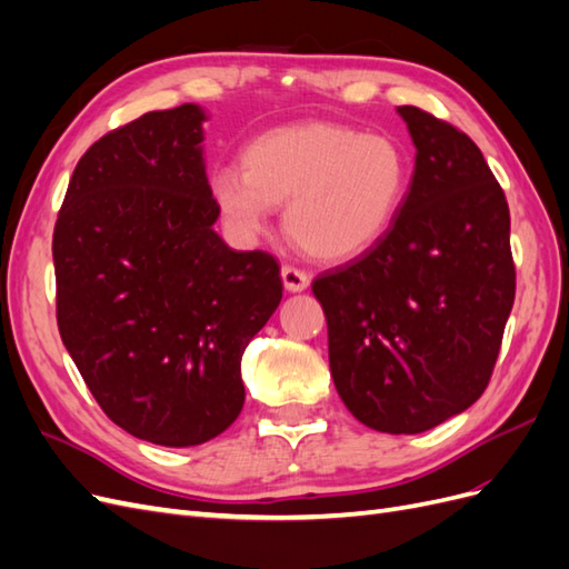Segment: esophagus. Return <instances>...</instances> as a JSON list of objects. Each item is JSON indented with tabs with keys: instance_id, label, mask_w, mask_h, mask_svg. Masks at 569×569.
I'll return each instance as SVG.
<instances>
[{
	"instance_id": "34e87169",
	"label": "esophagus",
	"mask_w": 569,
	"mask_h": 569,
	"mask_svg": "<svg viewBox=\"0 0 569 569\" xmlns=\"http://www.w3.org/2000/svg\"><path fill=\"white\" fill-rule=\"evenodd\" d=\"M282 284L287 291H303L311 284V274L295 268V266H282Z\"/></svg>"
}]
</instances>
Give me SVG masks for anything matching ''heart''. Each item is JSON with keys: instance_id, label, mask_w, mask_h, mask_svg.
I'll list each match as a JSON object with an SVG mask.
<instances>
[{"instance_id": "b5f03b06", "label": "heart", "mask_w": 569, "mask_h": 569, "mask_svg": "<svg viewBox=\"0 0 569 569\" xmlns=\"http://www.w3.org/2000/svg\"><path fill=\"white\" fill-rule=\"evenodd\" d=\"M211 197L242 239L263 234L274 206L284 230L320 261L370 251L393 226L408 189L403 147L382 132L306 120L258 134L239 166H220Z\"/></svg>"}]
</instances>
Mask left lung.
I'll return each instance as SVG.
<instances>
[{
  "instance_id": "left-lung-1",
  "label": "left lung",
  "mask_w": 569,
  "mask_h": 569,
  "mask_svg": "<svg viewBox=\"0 0 569 569\" xmlns=\"http://www.w3.org/2000/svg\"><path fill=\"white\" fill-rule=\"evenodd\" d=\"M416 144L389 232L322 272L335 387L377 432L420 435L485 393L515 301L510 211L479 147L418 107L396 109Z\"/></svg>"
}]
</instances>
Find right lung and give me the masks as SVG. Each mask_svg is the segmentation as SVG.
I'll return each instance as SVG.
<instances>
[{
    "mask_svg": "<svg viewBox=\"0 0 569 569\" xmlns=\"http://www.w3.org/2000/svg\"><path fill=\"white\" fill-rule=\"evenodd\" d=\"M197 104L94 142L57 218V320L101 410L137 439L197 446L244 406L242 356L282 299L278 261L234 251L203 166Z\"/></svg>",
    "mask_w": 569,
    "mask_h": 569,
    "instance_id": "1",
    "label": "right lung"
}]
</instances>
